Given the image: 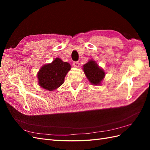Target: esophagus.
<instances>
[{"mask_svg":"<svg viewBox=\"0 0 150 150\" xmlns=\"http://www.w3.org/2000/svg\"><path fill=\"white\" fill-rule=\"evenodd\" d=\"M73 66H74V67H75L76 68L79 67V62H78V61L74 62H73Z\"/></svg>","mask_w":150,"mask_h":150,"instance_id":"obj_1","label":"esophagus"}]
</instances>
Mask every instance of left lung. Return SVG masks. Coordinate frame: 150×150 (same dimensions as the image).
Returning <instances> with one entry per match:
<instances>
[{"instance_id": "8db88e82", "label": "left lung", "mask_w": 150, "mask_h": 150, "mask_svg": "<svg viewBox=\"0 0 150 150\" xmlns=\"http://www.w3.org/2000/svg\"><path fill=\"white\" fill-rule=\"evenodd\" d=\"M83 70L89 83L93 85H100L106 74L104 71L93 59L89 60L84 64Z\"/></svg>"}]
</instances>
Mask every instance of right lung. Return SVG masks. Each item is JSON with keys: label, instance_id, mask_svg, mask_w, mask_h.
Instances as JSON below:
<instances>
[{"label": "right lung", "instance_id": "right-lung-1", "mask_svg": "<svg viewBox=\"0 0 150 150\" xmlns=\"http://www.w3.org/2000/svg\"><path fill=\"white\" fill-rule=\"evenodd\" d=\"M71 69L69 63L56 57L52 62L40 68L37 74L38 84L49 91L56 90L64 83L65 77Z\"/></svg>", "mask_w": 150, "mask_h": 150}]
</instances>
